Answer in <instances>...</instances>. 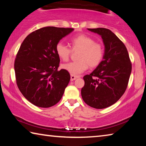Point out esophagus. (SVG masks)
<instances>
[{"label": "esophagus", "instance_id": "obj_1", "mask_svg": "<svg viewBox=\"0 0 146 146\" xmlns=\"http://www.w3.org/2000/svg\"><path fill=\"white\" fill-rule=\"evenodd\" d=\"M78 77V76H76V75H71V80L73 81L75 80L76 78H77Z\"/></svg>", "mask_w": 146, "mask_h": 146}]
</instances>
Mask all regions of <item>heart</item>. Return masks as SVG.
<instances>
[{
	"label": "heart",
	"instance_id": "obj_1",
	"mask_svg": "<svg viewBox=\"0 0 146 146\" xmlns=\"http://www.w3.org/2000/svg\"><path fill=\"white\" fill-rule=\"evenodd\" d=\"M71 48L73 50L80 49L78 59L79 60L64 64L62 66L64 70L71 75H78L87 70L88 66L96 68L102 61L104 48L102 44L96 42L91 36L84 34L78 35L71 39ZM57 56L63 61L70 58L71 49L64 43L59 42L55 46Z\"/></svg>",
	"mask_w": 146,
	"mask_h": 146
}]
</instances>
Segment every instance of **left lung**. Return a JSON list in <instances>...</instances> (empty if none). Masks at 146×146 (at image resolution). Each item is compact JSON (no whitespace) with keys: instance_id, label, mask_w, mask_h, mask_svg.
<instances>
[{"instance_id":"8db88e82","label":"left lung","mask_w":146,"mask_h":146,"mask_svg":"<svg viewBox=\"0 0 146 146\" xmlns=\"http://www.w3.org/2000/svg\"><path fill=\"white\" fill-rule=\"evenodd\" d=\"M88 29L102 36L105 53L97 68L83 77L85 83L81 95L88 106L104 109L114 104L125 93L132 64L126 47L111 31L102 28Z\"/></svg>"}]
</instances>
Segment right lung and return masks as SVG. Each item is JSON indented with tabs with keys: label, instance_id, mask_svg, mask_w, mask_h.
Returning <instances> with one entry per match:
<instances>
[{
	"label": "right lung",
	"instance_id": "add662e5",
	"mask_svg": "<svg viewBox=\"0 0 146 146\" xmlns=\"http://www.w3.org/2000/svg\"><path fill=\"white\" fill-rule=\"evenodd\" d=\"M73 28L49 26L36 29L24 39L14 63L17 85L27 100L40 108L58 103L70 80L69 72L58 70L55 46Z\"/></svg>",
	"mask_w": 146,
	"mask_h": 146
}]
</instances>
